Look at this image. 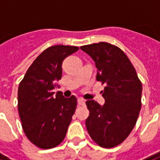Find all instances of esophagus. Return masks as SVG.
I'll list each match as a JSON object with an SVG mask.
<instances>
[{
	"mask_svg": "<svg viewBox=\"0 0 160 160\" xmlns=\"http://www.w3.org/2000/svg\"><path fill=\"white\" fill-rule=\"evenodd\" d=\"M78 102L79 105H84L85 104V100L83 98H78Z\"/></svg>",
	"mask_w": 160,
	"mask_h": 160,
	"instance_id": "1",
	"label": "esophagus"
}]
</instances>
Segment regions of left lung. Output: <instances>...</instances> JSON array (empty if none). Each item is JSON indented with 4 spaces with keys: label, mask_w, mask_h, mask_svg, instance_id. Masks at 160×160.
<instances>
[{
    "label": "left lung",
    "mask_w": 160,
    "mask_h": 160,
    "mask_svg": "<svg viewBox=\"0 0 160 160\" xmlns=\"http://www.w3.org/2000/svg\"><path fill=\"white\" fill-rule=\"evenodd\" d=\"M93 59L97 80L104 84L105 103L86 101L90 115L85 121L92 140L103 148L121 144L134 128L141 109L142 83L122 49L101 42L80 47Z\"/></svg>",
    "instance_id": "8db88e82"
}]
</instances>
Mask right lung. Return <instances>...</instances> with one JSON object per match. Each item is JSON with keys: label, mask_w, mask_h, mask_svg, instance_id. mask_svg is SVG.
I'll return each mask as SVG.
<instances>
[{"label": "right lung", "mask_w": 160, "mask_h": 160, "mask_svg": "<svg viewBox=\"0 0 160 160\" xmlns=\"http://www.w3.org/2000/svg\"><path fill=\"white\" fill-rule=\"evenodd\" d=\"M76 46L55 45L46 48L28 69L18 88V112L29 141L42 149L61 144L77 108V98H64L54 89L62 78V63L77 52Z\"/></svg>", "instance_id": "1"}]
</instances>
